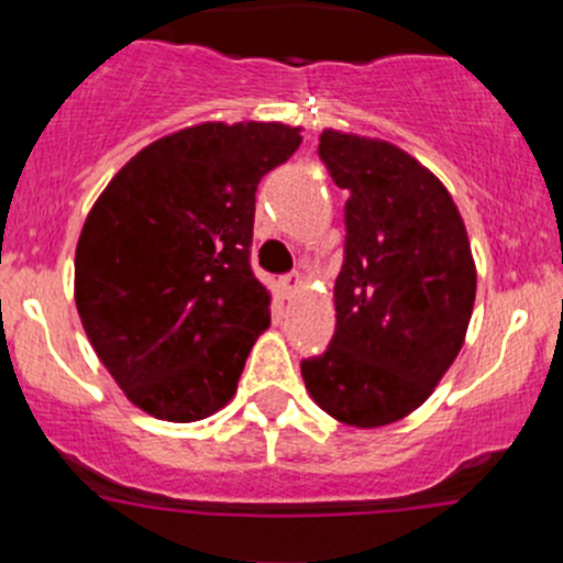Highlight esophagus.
<instances>
[{
  "label": "esophagus",
  "instance_id": "34e87169",
  "mask_svg": "<svg viewBox=\"0 0 563 563\" xmlns=\"http://www.w3.org/2000/svg\"><path fill=\"white\" fill-rule=\"evenodd\" d=\"M299 286H302V275H299V272H291V275H286L277 280V291H280L283 299L294 297V294L299 291Z\"/></svg>",
  "mask_w": 563,
  "mask_h": 563
}]
</instances>
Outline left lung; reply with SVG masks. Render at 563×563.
I'll return each mask as SVG.
<instances>
[{
  "mask_svg": "<svg viewBox=\"0 0 563 563\" xmlns=\"http://www.w3.org/2000/svg\"><path fill=\"white\" fill-rule=\"evenodd\" d=\"M318 155L345 201L334 334L302 362L338 422L384 428L417 411L465 343L476 264L450 190L400 146L327 128Z\"/></svg>",
  "mask_w": 563,
  "mask_h": 563,
  "instance_id": "left-lung-1",
  "label": "left lung"
}]
</instances>
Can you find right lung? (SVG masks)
<instances>
[{
  "instance_id": "right-lung-1",
  "label": "right lung",
  "mask_w": 563,
  "mask_h": 563,
  "mask_svg": "<svg viewBox=\"0 0 563 563\" xmlns=\"http://www.w3.org/2000/svg\"><path fill=\"white\" fill-rule=\"evenodd\" d=\"M283 122H201L152 141L106 185L76 245V308L133 406L198 422L234 397L269 327L250 269L255 187L302 144Z\"/></svg>"
}]
</instances>
